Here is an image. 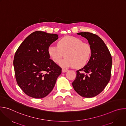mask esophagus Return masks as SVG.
Instances as JSON below:
<instances>
[{
    "label": "esophagus",
    "instance_id": "34e87169",
    "mask_svg": "<svg viewBox=\"0 0 126 126\" xmlns=\"http://www.w3.org/2000/svg\"><path fill=\"white\" fill-rule=\"evenodd\" d=\"M62 72H67V71H68V70L67 69H64V68H63L62 69Z\"/></svg>",
    "mask_w": 126,
    "mask_h": 126
}]
</instances>
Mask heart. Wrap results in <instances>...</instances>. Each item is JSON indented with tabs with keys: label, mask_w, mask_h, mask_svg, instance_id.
<instances>
[{
	"label": "heart",
	"mask_w": 126,
	"mask_h": 126,
	"mask_svg": "<svg viewBox=\"0 0 126 126\" xmlns=\"http://www.w3.org/2000/svg\"><path fill=\"white\" fill-rule=\"evenodd\" d=\"M57 45H50L48 49V54L56 63L65 55L66 57L60 62L63 67H82L88 63L92 55L90 45L71 36L61 38L58 41Z\"/></svg>",
	"instance_id": "b5f03b06"
}]
</instances>
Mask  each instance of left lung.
<instances>
[{
  "instance_id": "1",
  "label": "left lung",
  "mask_w": 126,
  "mask_h": 126,
  "mask_svg": "<svg viewBox=\"0 0 126 126\" xmlns=\"http://www.w3.org/2000/svg\"><path fill=\"white\" fill-rule=\"evenodd\" d=\"M77 34L88 40L92 53L87 65L76 71L77 76L72 86L82 97L92 98L102 92L110 80L112 56L108 48L98 35L87 32Z\"/></svg>"
}]
</instances>
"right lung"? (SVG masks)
I'll return each instance as SVG.
<instances>
[{
  "label": "right lung",
  "instance_id": "obj_1",
  "mask_svg": "<svg viewBox=\"0 0 126 126\" xmlns=\"http://www.w3.org/2000/svg\"><path fill=\"white\" fill-rule=\"evenodd\" d=\"M58 35L36 31L16 50L13 60L17 84L27 96L36 99L47 96L54 87L62 68L50 59L48 49Z\"/></svg>",
  "mask_w": 126,
  "mask_h": 126
}]
</instances>
